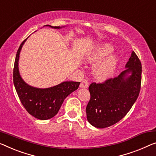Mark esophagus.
Segmentation results:
<instances>
[{
    "mask_svg": "<svg viewBox=\"0 0 156 156\" xmlns=\"http://www.w3.org/2000/svg\"><path fill=\"white\" fill-rule=\"evenodd\" d=\"M80 87L81 88H87L89 87V83H88L87 80H83L82 82H81L80 85Z\"/></svg>",
    "mask_w": 156,
    "mask_h": 156,
    "instance_id": "1",
    "label": "esophagus"
}]
</instances>
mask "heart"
Masks as SVG:
<instances>
[{"instance_id":"obj_1","label":"heart","mask_w":156,"mask_h":156,"mask_svg":"<svg viewBox=\"0 0 156 156\" xmlns=\"http://www.w3.org/2000/svg\"><path fill=\"white\" fill-rule=\"evenodd\" d=\"M114 47L108 43L97 45L87 56V60L96 62L92 69L94 77L98 80H106L111 77L117 69L120 61L117 52L111 53Z\"/></svg>"}]
</instances>
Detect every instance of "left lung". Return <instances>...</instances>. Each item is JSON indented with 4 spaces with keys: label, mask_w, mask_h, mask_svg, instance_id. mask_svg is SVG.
<instances>
[{
    "label": "left lung",
    "mask_w": 156,
    "mask_h": 156,
    "mask_svg": "<svg viewBox=\"0 0 156 156\" xmlns=\"http://www.w3.org/2000/svg\"><path fill=\"white\" fill-rule=\"evenodd\" d=\"M141 80V64L132 51L125 70L118 77L90 85V100L86 107L88 122L97 128H105L120 121L137 99Z\"/></svg>",
    "instance_id": "8db88e82"
}]
</instances>
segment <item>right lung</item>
<instances>
[{"instance_id":"1","label":"right lung","mask_w":156,"mask_h":156,"mask_svg":"<svg viewBox=\"0 0 156 156\" xmlns=\"http://www.w3.org/2000/svg\"><path fill=\"white\" fill-rule=\"evenodd\" d=\"M52 29H60L66 27H52ZM24 40L19 48L16 55L13 70V82L22 105L28 113L39 120H48L57 114L64 99L78 88L80 82L64 81L53 87L38 88L29 85L23 80L19 70V60L22 48L27 40Z\"/></svg>"}]
</instances>
